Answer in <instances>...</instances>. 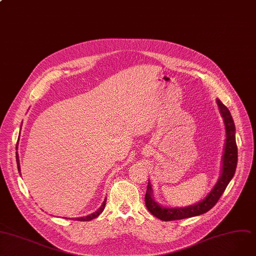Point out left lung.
<instances>
[{
	"label": "left lung",
	"instance_id": "obj_1",
	"mask_svg": "<svg viewBox=\"0 0 256 256\" xmlns=\"http://www.w3.org/2000/svg\"><path fill=\"white\" fill-rule=\"evenodd\" d=\"M216 104H218L220 116L222 118L226 133L224 154L222 156L220 175L218 180L216 182L215 186L204 199L186 207H167L161 205L154 199L152 184L148 182L144 198L146 206L148 210L154 216H156V218L164 222H170L190 218L206 213L218 202L220 196L224 194L228 184L234 178L238 162V150L237 144H236V127L230 110L218 98H216Z\"/></svg>",
	"mask_w": 256,
	"mask_h": 256
}]
</instances>
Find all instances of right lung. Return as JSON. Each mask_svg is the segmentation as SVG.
I'll list each match as a JSON object with an SVG mask.
<instances>
[{
	"instance_id": "1",
	"label": "right lung",
	"mask_w": 256,
	"mask_h": 256,
	"mask_svg": "<svg viewBox=\"0 0 256 256\" xmlns=\"http://www.w3.org/2000/svg\"><path fill=\"white\" fill-rule=\"evenodd\" d=\"M20 130H22V127H20ZM20 134V133H19ZM18 142H19V138H18ZM18 142H17V146H16V150L18 148ZM16 162H17V168H18V172L20 173V164H19V156H18V152H16ZM106 198L104 199V201L102 202V206L98 208L95 212H93V213H91V214H89V215H86V216H83V218H72L74 220H80V222H89V220H94V218H96L98 215H100L102 211H104V207H106Z\"/></svg>"
}]
</instances>
